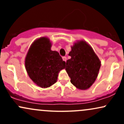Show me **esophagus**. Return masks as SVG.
I'll return each mask as SVG.
<instances>
[{
  "label": "esophagus",
  "mask_w": 124,
  "mask_h": 124,
  "mask_svg": "<svg viewBox=\"0 0 124 124\" xmlns=\"http://www.w3.org/2000/svg\"><path fill=\"white\" fill-rule=\"evenodd\" d=\"M62 59H63V60L65 61V62H66L67 60V58L66 57V56H63V57H62Z\"/></svg>",
  "instance_id": "1"
}]
</instances>
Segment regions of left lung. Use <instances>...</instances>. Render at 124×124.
Segmentation results:
<instances>
[{
  "mask_svg": "<svg viewBox=\"0 0 124 124\" xmlns=\"http://www.w3.org/2000/svg\"><path fill=\"white\" fill-rule=\"evenodd\" d=\"M66 61V70L70 82L78 89L86 90L90 87L97 79L101 66L99 58L86 41L74 44Z\"/></svg>",
  "mask_w": 124,
  "mask_h": 124,
  "instance_id": "8db88e82",
  "label": "left lung"
}]
</instances>
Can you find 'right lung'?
Listing matches in <instances>:
<instances>
[{
	"instance_id": "add662e5",
	"label": "right lung",
	"mask_w": 124,
	"mask_h": 124,
	"mask_svg": "<svg viewBox=\"0 0 124 124\" xmlns=\"http://www.w3.org/2000/svg\"><path fill=\"white\" fill-rule=\"evenodd\" d=\"M46 37L35 40L31 45L25 59V66L30 79L38 86L47 88L56 83L59 71L66 62L57 51L51 49Z\"/></svg>"
}]
</instances>
